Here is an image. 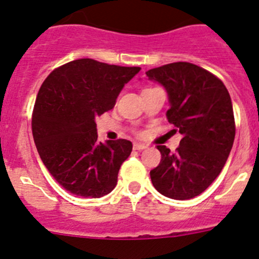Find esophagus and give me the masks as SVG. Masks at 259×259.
I'll return each instance as SVG.
<instances>
[{
  "mask_svg": "<svg viewBox=\"0 0 259 259\" xmlns=\"http://www.w3.org/2000/svg\"><path fill=\"white\" fill-rule=\"evenodd\" d=\"M134 149L135 150H143V149H146L148 148V145H145V144H142V143H134Z\"/></svg>",
  "mask_w": 259,
  "mask_h": 259,
  "instance_id": "34e87169",
  "label": "esophagus"
}]
</instances>
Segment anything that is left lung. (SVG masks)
I'll return each instance as SVG.
<instances>
[{
    "label": "left lung",
    "mask_w": 259,
    "mask_h": 259,
    "mask_svg": "<svg viewBox=\"0 0 259 259\" xmlns=\"http://www.w3.org/2000/svg\"><path fill=\"white\" fill-rule=\"evenodd\" d=\"M168 94L166 119L182 134L176 153L159 145L161 160L150 171L160 194L177 200L194 198L221 174L236 135L233 106L218 77L189 62H174L145 72Z\"/></svg>",
    "instance_id": "left-lung-1"
}]
</instances>
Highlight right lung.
<instances>
[{"mask_svg":"<svg viewBox=\"0 0 259 259\" xmlns=\"http://www.w3.org/2000/svg\"><path fill=\"white\" fill-rule=\"evenodd\" d=\"M140 67L80 59L54 70L37 94L32 135L51 176L70 193L100 198L117 184L133 150L125 139L98 140L96 117L114 108L120 91Z\"/></svg>","mask_w":259,"mask_h":259,"instance_id":"right-lung-1","label":"right lung"}]
</instances>
